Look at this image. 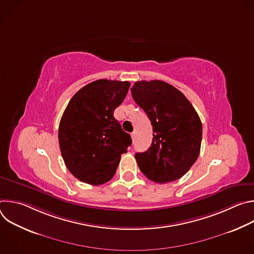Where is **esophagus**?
<instances>
[{
  "mask_svg": "<svg viewBox=\"0 0 254 254\" xmlns=\"http://www.w3.org/2000/svg\"><path fill=\"white\" fill-rule=\"evenodd\" d=\"M130 136H131V139H132V141H134V139H135V137H136V134H135V132L133 131V132H131L130 133Z\"/></svg>",
  "mask_w": 254,
  "mask_h": 254,
  "instance_id": "34e87169",
  "label": "esophagus"
}]
</instances>
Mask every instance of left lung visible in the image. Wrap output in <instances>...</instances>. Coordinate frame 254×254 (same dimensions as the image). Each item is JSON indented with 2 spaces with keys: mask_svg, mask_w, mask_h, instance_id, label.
Here are the masks:
<instances>
[{
  "mask_svg": "<svg viewBox=\"0 0 254 254\" xmlns=\"http://www.w3.org/2000/svg\"><path fill=\"white\" fill-rule=\"evenodd\" d=\"M130 91L153 126L151 147L134 155L139 170L157 183L183 177L200 154L202 124L195 108L182 92L162 80L136 81Z\"/></svg>",
  "mask_w": 254,
  "mask_h": 254,
  "instance_id": "left-lung-1",
  "label": "left lung"
}]
</instances>
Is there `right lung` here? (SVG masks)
I'll return each instance as SVG.
<instances>
[{
    "label": "right lung",
    "mask_w": 254,
    "mask_h": 254,
    "mask_svg": "<svg viewBox=\"0 0 254 254\" xmlns=\"http://www.w3.org/2000/svg\"><path fill=\"white\" fill-rule=\"evenodd\" d=\"M130 83L99 79L79 89L62 115L58 139L67 169L81 182L101 185L110 181L130 146L114 112Z\"/></svg>",
    "instance_id": "right-lung-1"
}]
</instances>
